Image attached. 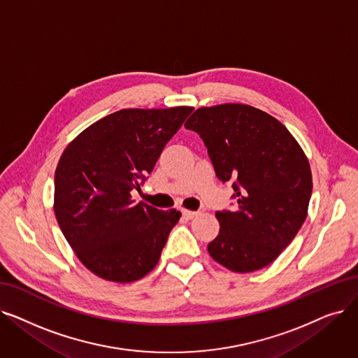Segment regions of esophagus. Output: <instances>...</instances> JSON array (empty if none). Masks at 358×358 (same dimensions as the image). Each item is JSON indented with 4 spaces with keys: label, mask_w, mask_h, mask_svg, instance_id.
<instances>
[{
    "label": "esophagus",
    "mask_w": 358,
    "mask_h": 358,
    "mask_svg": "<svg viewBox=\"0 0 358 358\" xmlns=\"http://www.w3.org/2000/svg\"><path fill=\"white\" fill-rule=\"evenodd\" d=\"M182 216L185 217V220H193V217L197 215V212H193V210H187V209H182Z\"/></svg>",
    "instance_id": "obj_1"
}]
</instances>
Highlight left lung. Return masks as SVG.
<instances>
[{
  "instance_id": "left-lung-1",
  "label": "left lung",
  "mask_w": 358,
  "mask_h": 358,
  "mask_svg": "<svg viewBox=\"0 0 358 358\" xmlns=\"http://www.w3.org/2000/svg\"><path fill=\"white\" fill-rule=\"evenodd\" d=\"M184 126L201 137L237 200L236 209L215 213L221 229L209 255L240 273L271 265L307 216L313 182L303 149L284 124L250 105L199 108Z\"/></svg>"
}]
</instances>
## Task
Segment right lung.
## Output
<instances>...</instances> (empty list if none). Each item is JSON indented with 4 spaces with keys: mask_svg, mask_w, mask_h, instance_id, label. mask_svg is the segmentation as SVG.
<instances>
[{
    "mask_svg": "<svg viewBox=\"0 0 358 358\" xmlns=\"http://www.w3.org/2000/svg\"><path fill=\"white\" fill-rule=\"evenodd\" d=\"M192 106L121 110L93 122L55 169L54 212L76 256L99 278L133 282L148 275L181 212L133 200Z\"/></svg>",
    "mask_w": 358,
    "mask_h": 358,
    "instance_id": "1",
    "label": "right lung"
}]
</instances>
